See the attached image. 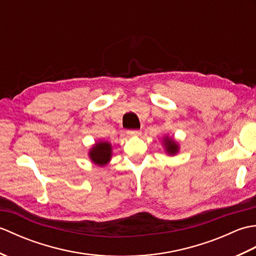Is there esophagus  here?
I'll return each instance as SVG.
<instances>
[{"label": "esophagus", "instance_id": "esophagus-1", "mask_svg": "<svg viewBox=\"0 0 256 256\" xmlns=\"http://www.w3.org/2000/svg\"><path fill=\"white\" fill-rule=\"evenodd\" d=\"M140 131H138V130H130V131H128V135H130V136H140Z\"/></svg>", "mask_w": 256, "mask_h": 256}]
</instances>
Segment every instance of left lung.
Instances as JSON below:
<instances>
[{
  "mask_svg": "<svg viewBox=\"0 0 256 256\" xmlns=\"http://www.w3.org/2000/svg\"><path fill=\"white\" fill-rule=\"evenodd\" d=\"M162 148H164L166 154L170 156H175L179 152V144L175 140L170 138V135H164L162 136Z\"/></svg>",
  "mask_w": 256,
  "mask_h": 256,
  "instance_id": "8db88e82",
  "label": "left lung"
}]
</instances>
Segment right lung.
<instances>
[{"mask_svg": "<svg viewBox=\"0 0 256 256\" xmlns=\"http://www.w3.org/2000/svg\"><path fill=\"white\" fill-rule=\"evenodd\" d=\"M88 155L94 165L104 167L112 158V145L108 140H98L89 150Z\"/></svg>", "mask_w": 256, "mask_h": 256, "instance_id": "obj_1", "label": "right lung"}]
</instances>
